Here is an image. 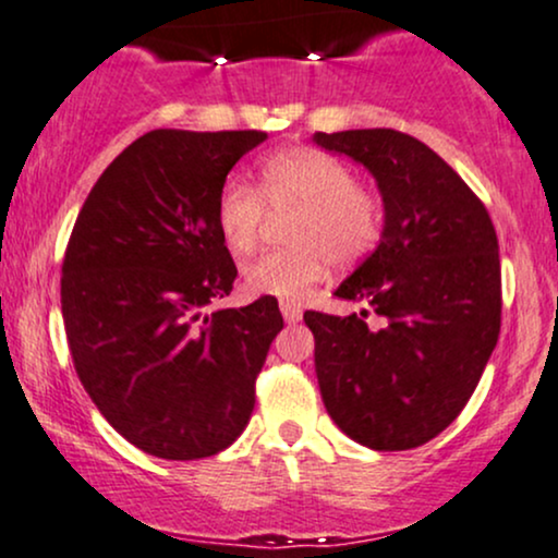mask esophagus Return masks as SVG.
Wrapping results in <instances>:
<instances>
[{
  "label": "esophagus",
  "mask_w": 558,
  "mask_h": 558,
  "mask_svg": "<svg viewBox=\"0 0 558 558\" xmlns=\"http://www.w3.org/2000/svg\"><path fill=\"white\" fill-rule=\"evenodd\" d=\"M279 311H281V316H284L287 324H298L300 316H303V311H300V305L295 303V300H281Z\"/></svg>",
  "instance_id": "34e87169"
}]
</instances>
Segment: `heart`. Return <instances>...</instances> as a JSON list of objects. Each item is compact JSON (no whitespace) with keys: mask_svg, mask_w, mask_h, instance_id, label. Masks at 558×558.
<instances>
[{"mask_svg":"<svg viewBox=\"0 0 558 558\" xmlns=\"http://www.w3.org/2000/svg\"><path fill=\"white\" fill-rule=\"evenodd\" d=\"M266 208L295 210L290 250L268 253L245 268L255 295L298 300L311 292L329 266L345 268L372 253L381 234V205L355 184L353 171L316 147H290L258 162V192L229 179L216 197V229L234 258L258 247Z\"/></svg>","mask_w":558,"mask_h":558,"instance_id":"1","label":"heart"}]
</instances>
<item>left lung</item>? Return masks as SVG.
Returning a JSON list of instances; mask_svg holds the SVG:
<instances>
[{
    "instance_id": "obj_1",
    "label": "left lung",
    "mask_w": 558,
    "mask_h": 558,
    "mask_svg": "<svg viewBox=\"0 0 558 558\" xmlns=\"http://www.w3.org/2000/svg\"><path fill=\"white\" fill-rule=\"evenodd\" d=\"M313 142L361 162L385 205L379 245L335 290L381 318L305 311L316 377L335 424L361 446L409 450L461 414L500 331V260L490 216L464 179L396 129Z\"/></svg>"
}]
</instances>
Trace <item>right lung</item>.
I'll list each match as a JSON object with an SVG mask.
<instances>
[{
  "label": "right lung",
  "instance_id": "add662e5",
  "mask_svg": "<svg viewBox=\"0 0 558 558\" xmlns=\"http://www.w3.org/2000/svg\"><path fill=\"white\" fill-rule=\"evenodd\" d=\"M263 131H149L105 168L81 208L60 303L73 366L99 414L144 453L195 461L247 427L277 298L208 313L236 266L216 197Z\"/></svg>",
  "mask_w": 558,
  "mask_h": 558
}]
</instances>
